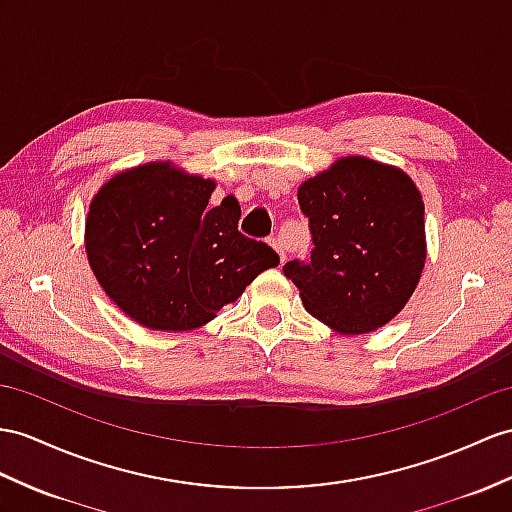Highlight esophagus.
Returning <instances> with one entry per match:
<instances>
[{
	"instance_id": "1",
	"label": "esophagus",
	"mask_w": 512,
	"mask_h": 512,
	"mask_svg": "<svg viewBox=\"0 0 512 512\" xmlns=\"http://www.w3.org/2000/svg\"><path fill=\"white\" fill-rule=\"evenodd\" d=\"M269 245L276 249L278 252V256H280V260L284 263V258H286V254H284V245H282V241L280 239H269Z\"/></svg>"
}]
</instances>
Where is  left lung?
I'll return each instance as SVG.
<instances>
[{
  "label": "left lung",
  "instance_id": "8db88e82",
  "mask_svg": "<svg viewBox=\"0 0 512 512\" xmlns=\"http://www.w3.org/2000/svg\"><path fill=\"white\" fill-rule=\"evenodd\" d=\"M297 202L313 234L308 263L282 267L304 308L341 334L389 323L413 295L426 263L421 193L404 171L347 156L308 178Z\"/></svg>",
  "mask_w": 512,
  "mask_h": 512
}]
</instances>
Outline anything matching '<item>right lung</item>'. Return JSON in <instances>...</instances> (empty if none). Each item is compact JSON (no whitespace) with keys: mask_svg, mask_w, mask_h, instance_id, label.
Wrapping results in <instances>:
<instances>
[{"mask_svg":"<svg viewBox=\"0 0 512 512\" xmlns=\"http://www.w3.org/2000/svg\"><path fill=\"white\" fill-rule=\"evenodd\" d=\"M213 180L171 162L117 173L86 217V256L97 282L123 313L149 330L204 326L236 302L280 256L239 232L241 208H210Z\"/></svg>","mask_w":512,"mask_h":512,"instance_id":"1","label":"right lung"}]
</instances>
